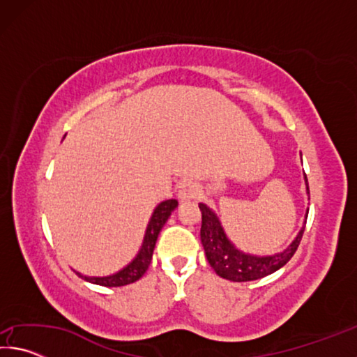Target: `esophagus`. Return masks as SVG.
Segmentation results:
<instances>
[{"instance_id": "obj_1", "label": "esophagus", "mask_w": 357, "mask_h": 357, "mask_svg": "<svg viewBox=\"0 0 357 357\" xmlns=\"http://www.w3.org/2000/svg\"><path fill=\"white\" fill-rule=\"evenodd\" d=\"M198 195H200V185L193 183V181L187 179L179 184L178 197L181 200H193V198H197Z\"/></svg>"}]
</instances>
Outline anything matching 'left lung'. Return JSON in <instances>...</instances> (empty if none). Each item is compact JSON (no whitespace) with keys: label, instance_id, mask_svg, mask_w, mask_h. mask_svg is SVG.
I'll return each mask as SVG.
<instances>
[{"label":"left lung","instance_id":"1","mask_svg":"<svg viewBox=\"0 0 357 357\" xmlns=\"http://www.w3.org/2000/svg\"><path fill=\"white\" fill-rule=\"evenodd\" d=\"M307 193L309 192V181L305 176ZM202 211V229L200 238L204 247V253L209 264L213 266L217 275L231 282H250L261 279L269 274L279 271L282 266H285L291 257L298 250L301 244L304 228L301 229L298 236L289 244L288 249L280 253H275L273 257H255L247 255L244 252H239L236 247L229 243L225 236V231L220 225L217 215L211 211L206 204L200 203Z\"/></svg>","mask_w":357,"mask_h":357}]
</instances>
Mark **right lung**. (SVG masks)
<instances>
[{
    "label": "right lung",
    "mask_w": 357,
    "mask_h": 357,
    "mask_svg": "<svg viewBox=\"0 0 357 357\" xmlns=\"http://www.w3.org/2000/svg\"><path fill=\"white\" fill-rule=\"evenodd\" d=\"M176 206H178L176 200H165L154 209L153 217H151V220L148 223L146 234H144L140 252H138V255L134 258V261L129 263L124 269H121L119 273L108 277H86L82 274L78 275L86 282H91V283H96V285H102V287H124V285H129V283L137 282L138 279H142L143 274L146 273V269L149 268L151 259H153V252L155 247L157 236H159L162 227L165 225L168 217H170L172 211Z\"/></svg>",
    "instance_id": "1"
}]
</instances>
